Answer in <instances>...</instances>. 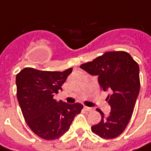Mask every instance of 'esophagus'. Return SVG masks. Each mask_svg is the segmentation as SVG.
Segmentation results:
<instances>
[{
	"mask_svg": "<svg viewBox=\"0 0 151 151\" xmlns=\"http://www.w3.org/2000/svg\"><path fill=\"white\" fill-rule=\"evenodd\" d=\"M84 109L87 111H93V109L92 108H89V107H87V106H85L84 107Z\"/></svg>",
	"mask_w": 151,
	"mask_h": 151,
	"instance_id": "obj_1",
	"label": "esophagus"
}]
</instances>
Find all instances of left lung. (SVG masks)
I'll return each mask as SVG.
<instances>
[{"instance_id":"left-lung-1","label":"left lung","mask_w":151,"mask_h":151,"mask_svg":"<svg viewBox=\"0 0 151 151\" xmlns=\"http://www.w3.org/2000/svg\"><path fill=\"white\" fill-rule=\"evenodd\" d=\"M80 67L91 75L98 76L101 88L110 92L106 101L111 111L104 116L101 109H96L101 113V120L92 126V132L104 139L116 138L129 123L139 93L138 63L127 52L109 51Z\"/></svg>"}]
</instances>
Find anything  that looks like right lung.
<instances>
[{
    "label": "right lung",
    "instance_id": "obj_1",
    "mask_svg": "<svg viewBox=\"0 0 151 151\" xmlns=\"http://www.w3.org/2000/svg\"><path fill=\"white\" fill-rule=\"evenodd\" d=\"M72 68L42 71L26 67L17 74V96L25 121L35 134L45 140H55L70 129L83 105L57 101L54 96L62 89Z\"/></svg>",
    "mask_w": 151,
    "mask_h": 151
}]
</instances>
